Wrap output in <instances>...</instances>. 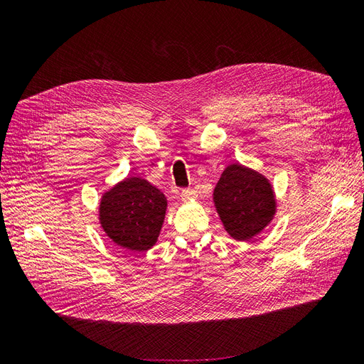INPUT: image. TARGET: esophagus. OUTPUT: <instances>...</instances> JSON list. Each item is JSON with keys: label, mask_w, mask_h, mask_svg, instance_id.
I'll list each match as a JSON object with an SVG mask.
<instances>
[{"label": "esophagus", "mask_w": 364, "mask_h": 364, "mask_svg": "<svg viewBox=\"0 0 364 364\" xmlns=\"http://www.w3.org/2000/svg\"><path fill=\"white\" fill-rule=\"evenodd\" d=\"M196 197H197V194H196V191L191 190V188H183V190L181 191V199H182V200H193V199H196Z\"/></svg>", "instance_id": "34e87169"}]
</instances>
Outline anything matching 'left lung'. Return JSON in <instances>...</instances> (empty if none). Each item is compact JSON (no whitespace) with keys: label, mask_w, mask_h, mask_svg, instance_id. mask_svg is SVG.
I'll return each mask as SVG.
<instances>
[{"label":"left lung","mask_w":364,"mask_h":364,"mask_svg":"<svg viewBox=\"0 0 364 364\" xmlns=\"http://www.w3.org/2000/svg\"><path fill=\"white\" fill-rule=\"evenodd\" d=\"M214 202L229 235L240 241L259 234L274 214L267 179L240 164L223 171L214 190Z\"/></svg>","instance_id":"obj_1"}]
</instances>
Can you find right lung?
<instances>
[{"instance_id": "obj_1", "label": "right lung", "mask_w": 364, "mask_h": 364, "mask_svg": "<svg viewBox=\"0 0 364 364\" xmlns=\"http://www.w3.org/2000/svg\"><path fill=\"white\" fill-rule=\"evenodd\" d=\"M165 208L167 200L156 186L141 178H127L103 196L100 222L118 246L144 252L156 243Z\"/></svg>"}]
</instances>
